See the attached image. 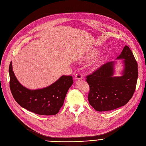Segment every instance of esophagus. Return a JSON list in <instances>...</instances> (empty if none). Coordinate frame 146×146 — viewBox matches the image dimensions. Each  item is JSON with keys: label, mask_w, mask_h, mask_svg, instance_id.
I'll list each match as a JSON object with an SVG mask.
<instances>
[{"label": "esophagus", "mask_w": 146, "mask_h": 146, "mask_svg": "<svg viewBox=\"0 0 146 146\" xmlns=\"http://www.w3.org/2000/svg\"><path fill=\"white\" fill-rule=\"evenodd\" d=\"M75 78L76 79H77V80H82V79H83V77H82V74L81 73L76 74L75 76Z\"/></svg>", "instance_id": "esophagus-1"}]
</instances>
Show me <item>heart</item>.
<instances>
[{"label":"heart","mask_w":146,"mask_h":146,"mask_svg":"<svg viewBox=\"0 0 146 146\" xmlns=\"http://www.w3.org/2000/svg\"><path fill=\"white\" fill-rule=\"evenodd\" d=\"M96 54H97V52H94V55H95ZM100 60H97L95 63H94V67H98L99 65H100Z\"/></svg>","instance_id":"heart-1"}]
</instances>
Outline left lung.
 I'll list each match as a JSON object with an SVG mask.
<instances>
[{
	"mask_svg": "<svg viewBox=\"0 0 146 146\" xmlns=\"http://www.w3.org/2000/svg\"><path fill=\"white\" fill-rule=\"evenodd\" d=\"M124 59V69L120 77H113L114 62L101 66L87 76L90 87V105L99 112L112 110L125 105L133 97L138 78V65L133 52L125 46L117 59Z\"/></svg>",
	"mask_w": 146,
	"mask_h": 146,
	"instance_id": "left-lung-1",
	"label": "left lung"
}]
</instances>
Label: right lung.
<instances>
[{
	"instance_id": "add662e5",
	"label": "right lung",
	"mask_w": 146,
	"mask_h": 146,
	"mask_svg": "<svg viewBox=\"0 0 146 146\" xmlns=\"http://www.w3.org/2000/svg\"><path fill=\"white\" fill-rule=\"evenodd\" d=\"M10 89L15 101L23 108L36 114H57L64 105L69 88L73 84L71 75H63L47 87L30 90L20 84L12 70V62L9 67Z\"/></svg>"
}]
</instances>
